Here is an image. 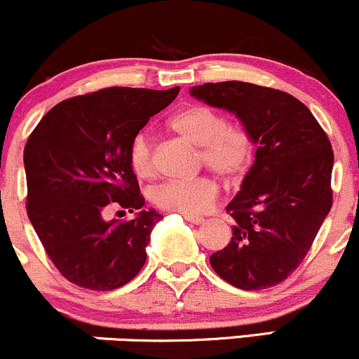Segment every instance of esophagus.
I'll return each instance as SVG.
<instances>
[{"label": "esophagus", "mask_w": 359, "mask_h": 359, "mask_svg": "<svg viewBox=\"0 0 359 359\" xmlns=\"http://www.w3.org/2000/svg\"><path fill=\"white\" fill-rule=\"evenodd\" d=\"M184 220H188V222L195 225H200L205 222V219H201V217H196V215H184Z\"/></svg>", "instance_id": "obj_1"}]
</instances>
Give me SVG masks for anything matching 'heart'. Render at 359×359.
<instances>
[{
	"instance_id": "obj_1",
	"label": "heart",
	"mask_w": 359,
	"mask_h": 359,
	"mask_svg": "<svg viewBox=\"0 0 359 359\" xmlns=\"http://www.w3.org/2000/svg\"><path fill=\"white\" fill-rule=\"evenodd\" d=\"M169 126L200 147V163L219 178L237 181L248 172L255 159V137L244 127L229 126L227 118L207 104H188L169 120ZM128 163L139 178H151L156 171L151 137L140 132L128 147ZM217 198L215 181L207 176L169 180L154 190V203L169 212L198 215Z\"/></svg>"
}]
</instances>
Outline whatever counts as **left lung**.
<instances>
[{"label": "left lung", "mask_w": 359, "mask_h": 359, "mask_svg": "<svg viewBox=\"0 0 359 359\" xmlns=\"http://www.w3.org/2000/svg\"><path fill=\"white\" fill-rule=\"evenodd\" d=\"M191 96L232 111L255 137L256 159L225 207L232 239L210 256L213 271L241 290L281 283L307 256L332 207V146L304 103L243 81L205 83Z\"/></svg>", "instance_id": "1"}]
</instances>
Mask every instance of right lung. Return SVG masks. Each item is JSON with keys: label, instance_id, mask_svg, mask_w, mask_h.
<instances>
[{"label": "right lung", "instance_id": "add662e5", "mask_svg": "<svg viewBox=\"0 0 359 359\" xmlns=\"http://www.w3.org/2000/svg\"><path fill=\"white\" fill-rule=\"evenodd\" d=\"M171 90L111 86L55 104L23 151L27 213L47 256L71 283L95 292L123 287L146 263L163 219L142 210L128 163L132 139L178 96ZM108 208L135 212L107 221Z\"/></svg>", "mask_w": 359, "mask_h": 359}]
</instances>
